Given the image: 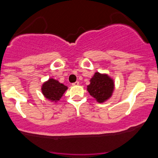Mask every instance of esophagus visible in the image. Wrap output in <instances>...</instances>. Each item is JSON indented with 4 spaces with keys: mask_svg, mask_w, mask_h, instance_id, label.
Instances as JSON below:
<instances>
[{
    "mask_svg": "<svg viewBox=\"0 0 158 158\" xmlns=\"http://www.w3.org/2000/svg\"><path fill=\"white\" fill-rule=\"evenodd\" d=\"M72 85H79V82H74V83L72 84Z\"/></svg>",
    "mask_w": 158,
    "mask_h": 158,
    "instance_id": "obj_1",
    "label": "esophagus"
}]
</instances>
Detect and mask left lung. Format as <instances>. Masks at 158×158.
I'll list each match as a JSON object with an SVG mask.
<instances>
[{
    "mask_svg": "<svg viewBox=\"0 0 158 158\" xmlns=\"http://www.w3.org/2000/svg\"><path fill=\"white\" fill-rule=\"evenodd\" d=\"M114 89V79L106 73L98 72L91 78L90 84L87 85V90L98 102L102 103L109 99Z\"/></svg>",
    "mask_w": 158,
    "mask_h": 158,
    "instance_id": "1",
    "label": "left lung"
}]
</instances>
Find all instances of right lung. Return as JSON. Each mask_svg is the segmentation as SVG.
<instances>
[{
	"instance_id": "1",
	"label": "right lung",
	"mask_w": 158,
	"mask_h": 158,
	"mask_svg": "<svg viewBox=\"0 0 158 158\" xmlns=\"http://www.w3.org/2000/svg\"><path fill=\"white\" fill-rule=\"evenodd\" d=\"M67 89L68 87L63 83H60L59 81L50 78L44 82L41 87V91L46 98L52 102H56L60 101Z\"/></svg>"
}]
</instances>
